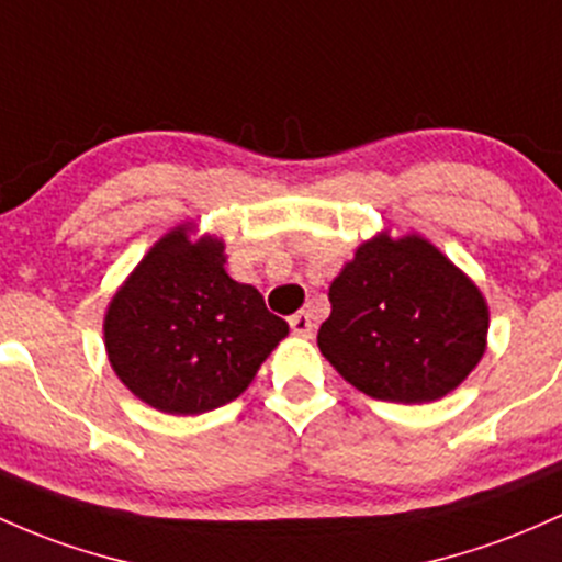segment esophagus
Listing matches in <instances>:
<instances>
[{"label":"esophagus","instance_id":"esophagus-1","mask_svg":"<svg viewBox=\"0 0 562 562\" xmlns=\"http://www.w3.org/2000/svg\"><path fill=\"white\" fill-rule=\"evenodd\" d=\"M288 323H291V330L295 333V336H301V338H312V333H314V323H312V314L310 312H295L291 319H288Z\"/></svg>","mask_w":562,"mask_h":562}]
</instances>
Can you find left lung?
<instances>
[{"label":"left lung","mask_w":562,"mask_h":562,"mask_svg":"<svg viewBox=\"0 0 562 562\" xmlns=\"http://www.w3.org/2000/svg\"><path fill=\"white\" fill-rule=\"evenodd\" d=\"M317 347L351 386L386 403H431L474 371L488 336L477 285L418 234L381 232L330 282Z\"/></svg>","instance_id":"1"}]
</instances>
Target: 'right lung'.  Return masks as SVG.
<instances>
[{"mask_svg":"<svg viewBox=\"0 0 562 562\" xmlns=\"http://www.w3.org/2000/svg\"><path fill=\"white\" fill-rule=\"evenodd\" d=\"M181 224L140 258L111 299L103 341L135 397L172 416H196L248 390L288 323L252 285L226 274L221 239Z\"/></svg>","mask_w":562,"mask_h":562,"instance_id":"obj_1","label":"right lung"}]
</instances>
